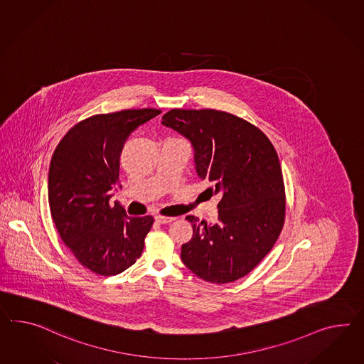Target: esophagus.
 <instances>
[{
	"label": "esophagus",
	"instance_id": "1",
	"mask_svg": "<svg viewBox=\"0 0 364 364\" xmlns=\"http://www.w3.org/2000/svg\"><path fill=\"white\" fill-rule=\"evenodd\" d=\"M154 219H156V222H157V223L168 224L171 223V222H173L176 218H170V216H162V215H157Z\"/></svg>",
	"mask_w": 364,
	"mask_h": 364
}]
</instances>
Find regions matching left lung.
<instances>
[{"label":"left lung","mask_w":364,"mask_h":364,"mask_svg":"<svg viewBox=\"0 0 364 364\" xmlns=\"http://www.w3.org/2000/svg\"><path fill=\"white\" fill-rule=\"evenodd\" d=\"M162 125L186 137L194 149L196 174L220 196L218 222L188 215L193 237L181 259L213 284L248 274L273 248L285 222V186L269 139L240 117L215 109H171Z\"/></svg>","instance_id":"obj_1"}]
</instances>
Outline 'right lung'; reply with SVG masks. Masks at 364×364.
Listing matches in <instances>:
<instances>
[{
  "label": "right lung",
  "instance_id": "right-lung-1",
  "mask_svg": "<svg viewBox=\"0 0 364 364\" xmlns=\"http://www.w3.org/2000/svg\"><path fill=\"white\" fill-rule=\"evenodd\" d=\"M161 111L125 109L77 122L58 144L48 170V205L60 239L96 274L128 269L144 250L151 216L131 218L109 205L120 154L132 132Z\"/></svg>",
  "mask_w": 364,
  "mask_h": 364
}]
</instances>
